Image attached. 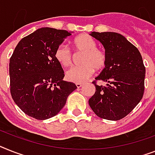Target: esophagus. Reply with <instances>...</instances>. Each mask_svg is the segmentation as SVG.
Listing matches in <instances>:
<instances>
[{
	"label": "esophagus",
	"mask_w": 155,
	"mask_h": 155,
	"mask_svg": "<svg viewBox=\"0 0 155 155\" xmlns=\"http://www.w3.org/2000/svg\"><path fill=\"white\" fill-rule=\"evenodd\" d=\"M83 84H81V83H77L76 84V86L78 89H79V88H81V87H82Z\"/></svg>",
	"instance_id": "obj_1"
}]
</instances>
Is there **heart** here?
<instances>
[{"instance_id": "b5f03b06", "label": "heart", "mask_w": 155, "mask_h": 155, "mask_svg": "<svg viewBox=\"0 0 155 155\" xmlns=\"http://www.w3.org/2000/svg\"><path fill=\"white\" fill-rule=\"evenodd\" d=\"M75 54H82L81 66L69 70L66 78L71 82L82 83L93 74L94 70H102L107 64L106 54L97 48L95 40L88 35H81L72 42ZM55 59L63 67H70L74 63V56L66 46H60L54 53Z\"/></svg>"}]
</instances>
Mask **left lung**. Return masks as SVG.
<instances>
[{
  "mask_svg": "<svg viewBox=\"0 0 155 155\" xmlns=\"http://www.w3.org/2000/svg\"><path fill=\"white\" fill-rule=\"evenodd\" d=\"M105 49L107 64L93 83L94 95L89 104L101 119L119 120L137 105L144 93L146 69L139 50L122 35L116 32H91ZM97 80L105 81V87Z\"/></svg>",
  "mask_w": 155,
  "mask_h": 155,
  "instance_id": "obj_1",
  "label": "left lung"
}]
</instances>
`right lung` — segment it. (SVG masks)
<instances>
[{
    "instance_id": "add662e5",
    "label": "right lung",
    "mask_w": 155,
    "mask_h": 155,
    "mask_svg": "<svg viewBox=\"0 0 155 155\" xmlns=\"http://www.w3.org/2000/svg\"><path fill=\"white\" fill-rule=\"evenodd\" d=\"M66 30L42 28L19 42L10 58V93L14 102L32 118L43 120L56 116L77 89L63 81L64 71L54 53Z\"/></svg>"
}]
</instances>
